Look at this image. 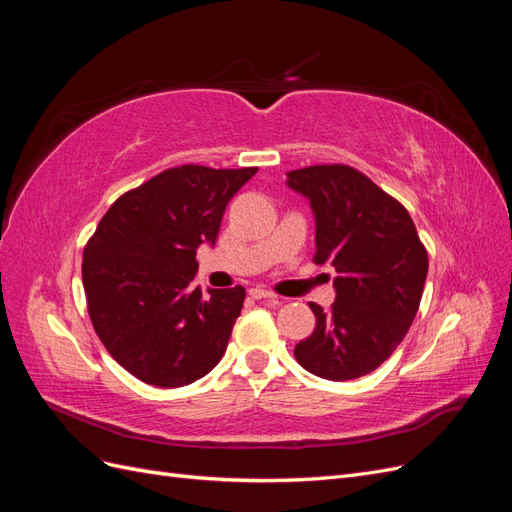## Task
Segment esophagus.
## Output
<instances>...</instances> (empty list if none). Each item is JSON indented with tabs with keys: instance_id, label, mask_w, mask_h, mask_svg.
I'll return each mask as SVG.
<instances>
[{
	"instance_id": "obj_1",
	"label": "esophagus",
	"mask_w": 512,
	"mask_h": 512,
	"mask_svg": "<svg viewBox=\"0 0 512 512\" xmlns=\"http://www.w3.org/2000/svg\"><path fill=\"white\" fill-rule=\"evenodd\" d=\"M250 297L252 299H275V294L265 288H250Z\"/></svg>"
}]
</instances>
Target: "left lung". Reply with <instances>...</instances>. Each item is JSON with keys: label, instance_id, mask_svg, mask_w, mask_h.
<instances>
[{"label": "left lung", "instance_id": "obj_1", "mask_svg": "<svg viewBox=\"0 0 512 512\" xmlns=\"http://www.w3.org/2000/svg\"><path fill=\"white\" fill-rule=\"evenodd\" d=\"M288 185L316 218V265H331L335 303H309L314 333L294 348L309 374L354 380L380 367L421 305L429 258L406 207L359 170L320 164L290 170Z\"/></svg>", "mask_w": 512, "mask_h": 512}]
</instances>
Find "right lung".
<instances>
[{
	"label": "right lung",
	"mask_w": 512,
	"mask_h": 512,
	"mask_svg": "<svg viewBox=\"0 0 512 512\" xmlns=\"http://www.w3.org/2000/svg\"><path fill=\"white\" fill-rule=\"evenodd\" d=\"M252 168L183 164L119 196L83 252L91 324L132 376L185 386L220 363L245 288L194 286L200 243H215L222 215Z\"/></svg>",
	"instance_id": "obj_1"
}]
</instances>
